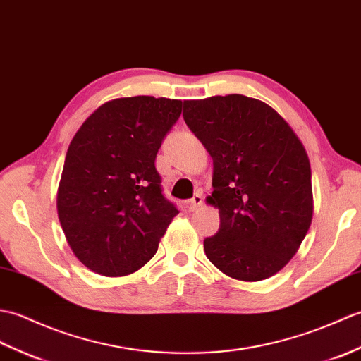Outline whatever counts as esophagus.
<instances>
[{
    "label": "esophagus",
    "instance_id": "esophagus-1",
    "mask_svg": "<svg viewBox=\"0 0 361 361\" xmlns=\"http://www.w3.org/2000/svg\"><path fill=\"white\" fill-rule=\"evenodd\" d=\"M201 205H202V196L201 195H195L193 197L190 199V201H187V208L190 212L197 210V208Z\"/></svg>",
    "mask_w": 361,
    "mask_h": 361
}]
</instances>
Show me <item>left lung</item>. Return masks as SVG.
<instances>
[{
    "instance_id": "obj_1",
    "label": "left lung",
    "mask_w": 361,
    "mask_h": 361,
    "mask_svg": "<svg viewBox=\"0 0 361 361\" xmlns=\"http://www.w3.org/2000/svg\"><path fill=\"white\" fill-rule=\"evenodd\" d=\"M183 120L213 157L219 230L204 250L241 281L274 276L298 250L314 197L306 149L274 108L241 94L183 102Z\"/></svg>"
}]
</instances>
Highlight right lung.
I'll list each match as a JSON object with an SVG mask.
<instances>
[{
	"label": "right lung",
	"instance_id": "1",
	"mask_svg": "<svg viewBox=\"0 0 361 361\" xmlns=\"http://www.w3.org/2000/svg\"><path fill=\"white\" fill-rule=\"evenodd\" d=\"M182 102L116 99L85 120L68 148L57 210L72 252L103 276H125L153 258L178 214L162 193L156 156Z\"/></svg>",
	"mask_w": 361,
	"mask_h": 361
}]
</instances>
